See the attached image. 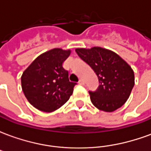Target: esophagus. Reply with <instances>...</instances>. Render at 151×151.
I'll return each mask as SVG.
<instances>
[{
	"label": "esophagus",
	"mask_w": 151,
	"mask_h": 151,
	"mask_svg": "<svg viewBox=\"0 0 151 151\" xmlns=\"http://www.w3.org/2000/svg\"><path fill=\"white\" fill-rule=\"evenodd\" d=\"M78 83L80 84V85H84V81H83L82 79H80V80H79Z\"/></svg>",
	"instance_id": "esophagus-1"
}]
</instances>
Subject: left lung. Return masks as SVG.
I'll use <instances>...</instances> for the list:
<instances>
[{
  "mask_svg": "<svg viewBox=\"0 0 151 151\" xmlns=\"http://www.w3.org/2000/svg\"><path fill=\"white\" fill-rule=\"evenodd\" d=\"M75 51L98 77L97 90L89 91L92 104L108 112L124 104L134 86V73L129 65L116 52L100 47Z\"/></svg>",
  "mask_w": 151,
  "mask_h": 151,
  "instance_id": "1",
  "label": "left lung"
}]
</instances>
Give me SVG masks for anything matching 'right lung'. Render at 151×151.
Here are the masks:
<instances>
[{"mask_svg": "<svg viewBox=\"0 0 151 151\" xmlns=\"http://www.w3.org/2000/svg\"><path fill=\"white\" fill-rule=\"evenodd\" d=\"M70 50L53 48L41 54L28 66L21 78L22 89L29 103L45 112L60 108L72 95L76 82H70L63 62Z\"/></svg>", "mask_w": 151, "mask_h": 151, "instance_id": "obj_1", "label": "right lung"}]
</instances>
